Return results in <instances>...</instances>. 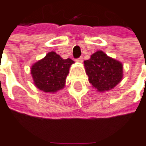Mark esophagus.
<instances>
[{
  "mask_svg": "<svg viewBox=\"0 0 146 146\" xmlns=\"http://www.w3.org/2000/svg\"><path fill=\"white\" fill-rule=\"evenodd\" d=\"M83 57H79V58H78V59H76V61H77V62H79V63H82V62H83Z\"/></svg>",
  "mask_w": 146,
  "mask_h": 146,
  "instance_id": "34e87169",
  "label": "esophagus"
}]
</instances>
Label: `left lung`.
Returning <instances> with one entry per match:
<instances>
[{
    "label": "left lung",
    "mask_w": 146,
    "mask_h": 146,
    "mask_svg": "<svg viewBox=\"0 0 146 146\" xmlns=\"http://www.w3.org/2000/svg\"><path fill=\"white\" fill-rule=\"evenodd\" d=\"M89 82L98 91H105L113 88L122 78V64L119 61L98 51L84 61Z\"/></svg>",
    "instance_id": "left-lung-1"
}]
</instances>
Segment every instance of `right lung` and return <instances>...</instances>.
<instances>
[{
	"mask_svg": "<svg viewBox=\"0 0 146 146\" xmlns=\"http://www.w3.org/2000/svg\"><path fill=\"white\" fill-rule=\"evenodd\" d=\"M72 63L74 61L69 58L63 60L55 52H49L32 67L31 74L35 85L44 92H56L62 89Z\"/></svg>",
	"mask_w": 146,
	"mask_h": 146,
	"instance_id": "1",
	"label": "right lung"
}]
</instances>
